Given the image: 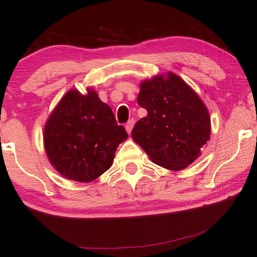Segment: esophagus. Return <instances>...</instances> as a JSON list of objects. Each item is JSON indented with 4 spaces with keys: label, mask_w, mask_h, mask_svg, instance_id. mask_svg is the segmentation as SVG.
Wrapping results in <instances>:
<instances>
[{
    "label": "esophagus",
    "mask_w": 257,
    "mask_h": 257,
    "mask_svg": "<svg viewBox=\"0 0 257 257\" xmlns=\"http://www.w3.org/2000/svg\"><path fill=\"white\" fill-rule=\"evenodd\" d=\"M134 124H135V120H134V118H130V120L127 122V124H125V130H127L128 134L132 133Z\"/></svg>",
    "instance_id": "esophagus-1"
}]
</instances>
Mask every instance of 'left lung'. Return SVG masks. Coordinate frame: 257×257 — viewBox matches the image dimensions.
Returning <instances> with one entry per match:
<instances>
[{"label": "left lung", "instance_id": "8db88e82", "mask_svg": "<svg viewBox=\"0 0 257 257\" xmlns=\"http://www.w3.org/2000/svg\"><path fill=\"white\" fill-rule=\"evenodd\" d=\"M148 115L137 121L132 137L157 165L172 171L189 166L210 139L209 112L185 80L172 74L141 84L137 98Z\"/></svg>", "mask_w": 257, "mask_h": 257}]
</instances>
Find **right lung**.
Instances as JSON below:
<instances>
[{
  "mask_svg": "<svg viewBox=\"0 0 257 257\" xmlns=\"http://www.w3.org/2000/svg\"><path fill=\"white\" fill-rule=\"evenodd\" d=\"M127 137L110 107L92 89L85 95L67 92L44 130L49 162L64 178L78 182H90L108 170Z\"/></svg>",
  "mask_w": 257,
  "mask_h": 257,
  "instance_id": "1",
  "label": "right lung"
}]
</instances>
